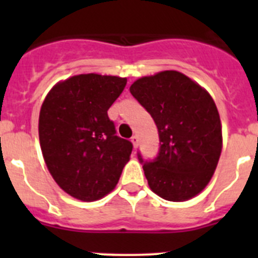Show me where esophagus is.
Listing matches in <instances>:
<instances>
[{
	"label": "esophagus",
	"instance_id": "esophagus-1",
	"mask_svg": "<svg viewBox=\"0 0 258 258\" xmlns=\"http://www.w3.org/2000/svg\"><path fill=\"white\" fill-rule=\"evenodd\" d=\"M131 141L132 143H133L134 147H137V146H138V142H140V138H138V136H133L131 138Z\"/></svg>",
	"mask_w": 258,
	"mask_h": 258
}]
</instances>
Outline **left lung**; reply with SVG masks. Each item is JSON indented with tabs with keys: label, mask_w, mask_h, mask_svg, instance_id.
<instances>
[{
	"label": "left lung",
	"mask_w": 258,
	"mask_h": 258,
	"mask_svg": "<svg viewBox=\"0 0 258 258\" xmlns=\"http://www.w3.org/2000/svg\"><path fill=\"white\" fill-rule=\"evenodd\" d=\"M131 93L151 115L160 149L143 165L150 188L170 202L194 198L211 181L222 149L217 107L211 95L177 71L142 77Z\"/></svg>",
	"instance_id": "obj_1"
}]
</instances>
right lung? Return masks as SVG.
<instances>
[{"label": "right lung", "mask_w": 258, "mask_h": 258, "mask_svg": "<svg viewBox=\"0 0 258 258\" xmlns=\"http://www.w3.org/2000/svg\"><path fill=\"white\" fill-rule=\"evenodd\" d=\"M126 79L77 75L50 90L40 111L38 136L45 163L61 190L94 202L115 188L133 150L116 136L108 108Z\"/></svg>", "instance_id": "1"}]
</instances>
